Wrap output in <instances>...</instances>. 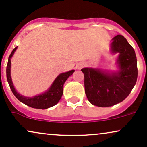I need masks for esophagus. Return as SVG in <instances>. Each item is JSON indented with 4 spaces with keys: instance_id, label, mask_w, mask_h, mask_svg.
I'll return each mask as SVG.
<instances>
[{
    "instance_id": "34e87169",
    "label": "esophagus",
    "mask_w": 147,
    "mask_h": 147,
    "mask_svg": "<svg viewBox=\"0 0 147 147\" xmlns=\"http://www.w3.org/2000/svg\"><path fill=\"white\" fill-rule=\"evenodd\" d=\"M82 67H83V65H82V64H80V65L78 66V69H80Z\"/></svg>"
}]
</instances>
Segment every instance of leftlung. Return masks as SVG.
<instances>
[{
    "label": "left lung",
    "mask_w": 147,
    "mask_h": 147,
    "mask_svg": "<svg viewBox=\"0 0 147 147\" xmlns=\"http://www.w3.org/2000/svg\"><path fill=\"white\" fill-rule=\"evenodd\" d=\"M111 51L118 54L117 71L109 73L92 68L81 69L87 98L97 107H111L123 102L137 82V57L132 45L123 36L117 35L112 38Z\"/></svg>",
    "instance_id": "left-lung-1"
}]
</instances>
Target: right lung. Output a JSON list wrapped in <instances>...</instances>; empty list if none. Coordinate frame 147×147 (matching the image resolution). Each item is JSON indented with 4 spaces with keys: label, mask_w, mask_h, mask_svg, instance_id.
<instances>
[{
    "label": "right lung",
    "mask_w": 147,
    "mask_h": 147,
    "mask_svg": "<svg viewBox=\"0 0 147 147\" xmlns=\"http://www.w3.org/2000/svg\"><path fill=\"white\" fill-rule=\"evenodd\" d=\"M17 47L13 49L11 54L8 58L7 61V69H6V75H7V80L10 87L14 95L17 97L18 100L22 102L24 105L29 106L30 107L35 109H45L53 107L59 102L61 96L63 94V86L67 78L72 75L75 71L71 70L65 73L60 74L54 80L53 84L50 87V88L44 93L38 94L37 96H34L33 97H24L18 93L15 90V87L12 83V78L10 76V68H11V58L17 50Z\"/></svg>",
    "instance_id": "add662e5"
}]
</instances>
